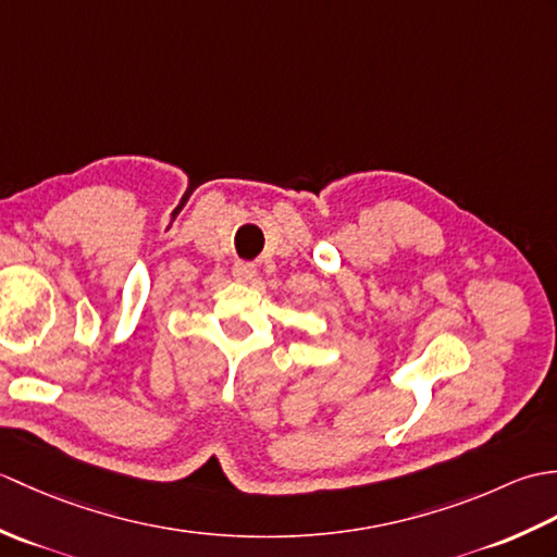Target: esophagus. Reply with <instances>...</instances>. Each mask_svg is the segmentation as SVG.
<instances>
[{"label":"esophagus","instance_id":"obj_1","mask_svg":"<svg viewBox=\"0 0 557 557\" xmlns=\"http://www.w3.org/2000/svg\"><path fill=\"white\" fill-rule=\"evenodd\" d=\"M232 272H234V277H236V280L248 282V280H253V277H256V265H253V263H248V260H236L234 268H232Z\"/></svg>","mask_w":557,"mask_h":557}]
</instances>
